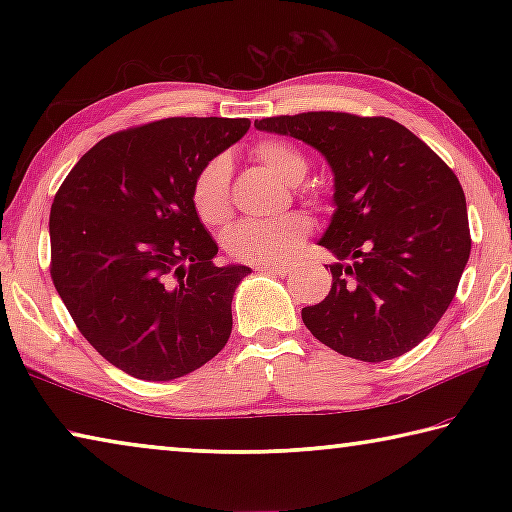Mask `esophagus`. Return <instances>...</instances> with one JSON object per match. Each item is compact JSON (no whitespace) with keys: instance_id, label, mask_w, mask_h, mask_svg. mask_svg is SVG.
Wrapping results in <instances>:
<instances>
[{"instance_id":"34e87169","label":"esophagus","mask_w":512,"mask_h":512,"mask_svg":"<svg viewBox=\"0 0 512 512\" xmlns=\"http://www.w3.org/2000/svg\"><path fill=\"white\" fill-rule=\"evenodd\" d=\"M257 271H262L266 275H277V277H284L291 273V266H284V264H259Z\"/></svg>"}]
</instances>
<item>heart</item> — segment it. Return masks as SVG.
<instances>
[{"label": "heart", "mask_w": 512, "mask_h": 512, "mask_svg": "<svg viewBox=\"0 0 512 512\" xmlns=\"http://www.w3.org/2000/svg\"><path fill=\"white\" fill-rule=\"evenodd\" d=\"M257 160L273 171L284 185L296 187L307 176V160L296 146L282 140H264L255 146ZM192 203L198 219L207 225L221 223L230 212V162L216 155L205 162L192 183ZM309 232L302 214H289L275 221H239L225 232V250L248 264H275L287 259Z\"/></svg>", "instance_id": "b5f03b06"}]
</instances>
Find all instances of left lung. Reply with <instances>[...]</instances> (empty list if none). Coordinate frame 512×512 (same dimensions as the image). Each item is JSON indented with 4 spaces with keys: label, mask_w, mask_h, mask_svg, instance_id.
<instances>
[{
    "label": "left lung",
    "mask_w": 512,
    "mask_h": 512,
    "mask_svg": "<svg viewBox=\"0 0 512 512\" xmlns=\"http://www.w3.org/2000/svg\"><path fill=\"white\" fill-rule=\"evenodd\" d=\"M296 137L334 173V214L320 246L332 289L302 323L327 348L388 361L415 348L454 300L470 259V225L454 171L388 117L302 112L255 121Z\"/></svg>",
    "instance_id": "obj_1"
}]
</instances>
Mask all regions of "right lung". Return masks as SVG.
Returning <instances> with one entry per match:
<instances>
[{"mask_svg":"<svg viewBox=\"0 0 512 512\" xmlns=\"http://www.w3.org/2000/svg\"><path fill=\"white\" fill-rule=\"evenodd\" d=\"M248 119L171 117L103 137L51 205V280L103 359L146 381L185 377L232 332V296L250 273L214 266L192 183L248 133Z\"/></svg>","mask_w":512,"mask_h":512,"instance_id":"right-lung-1","label":"right lung"}]
</instances>
